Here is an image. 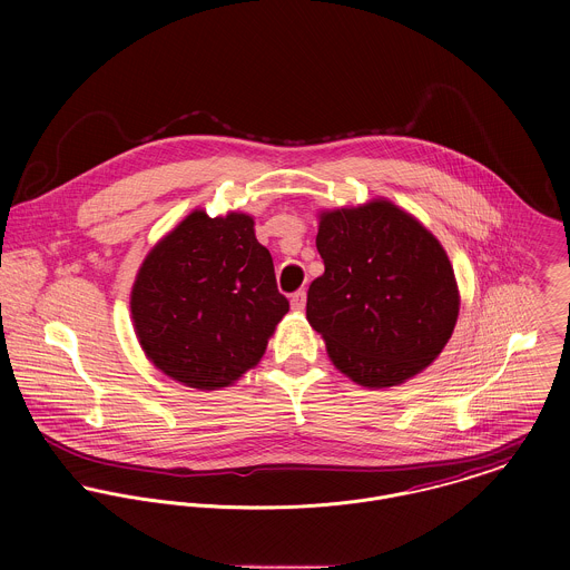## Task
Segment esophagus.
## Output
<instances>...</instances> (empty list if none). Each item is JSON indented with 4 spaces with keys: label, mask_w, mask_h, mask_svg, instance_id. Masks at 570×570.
<instances>
[{
    "label": "esophagus",
    "mask_w": 570,
    "mask_h": 570,
    "mask_svg": "<svg viewBox=\"0 0 570 570\" xmlns=\"http://www.w3.org/2000/svg\"><path fill=\"white\" fill-rule=\"evenodd\" d=\"M292 309L294 312H303L305 309V303H307V292L305 289H298L294 296H292Z\"/></svg>",
    "instance_id": "34e87169"
}]
</instances>
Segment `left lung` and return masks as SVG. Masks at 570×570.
Segmentation results:
<instances>
[{
  "instance_id": "left-lung-1",
  "label": "left lung",
  "mask_w": 570,
  "mask_h": 570,
  "mask_svg": "<svg viewBox=\"0 0 570 570\" xmlns=\"http://www.w3.org/2000/svg\"><path fill=\"white\" fill-rule=\"evenodd\" d=\"M325 274L307 292V321L333 366L364 389L400 386L428 368L454 333L461 294L441 242L386 197L318 213Z\"/></svg>"
}]
</instances>
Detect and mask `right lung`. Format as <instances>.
<instances>
[{"instance_id":"add662e5","label":"right lung","mask_w":570,"mask_h":570,"mask_svg":"<svg viewBox=\"0 0 570 570\" xmlns=\"http://www.w3.org/2000/svg\"><path fill=\"white\" fill-rule=\"evenodd\" d=\"M131 321L147 360L166 377L219 391L254 368L289 303L256 242L254 217L188 213L145 256Z\"/></svg>"}]
</instances>
